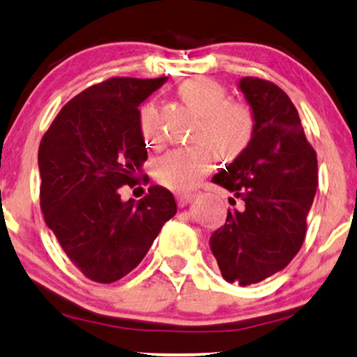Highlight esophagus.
<instances>
[{
    "label": "esophagus",
    "instance_id": "1",
    "mask_svg": "<svg viewBox=\"0 0 357 357\" xmlns=\"http://www.w3.org/2000/svg\"><path fill=\"white\" fill-rule=\"evenodd\" d=\"M193 199H195V195H193V193H177V204H178V206H182V208L190 204Z\"/></svg>",
    "mask_w": 357,
    "mask_h": 357
}]
</instances>
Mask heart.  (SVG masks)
<instances>
[{"label": "heart", "mask_w": 357, "mask_h": 357, "mask_svg": "<svg viewBox=\"0 0 357 357\" xmlns=\"http://www.w3.org/2000/svg\"><path fill=\"white\" fill-rule=\"evenodd\" d=\"M183 102L200 116L192 132L195 144L167 152L155 162L157 182L170 190L188 192L213 169L215 153L225 162L238 158L250 147L257 129L253 109L231 100L227 87L208 77H192L178 86ZM139 129L151 145L164 142V124L155 100L139 111Z\"/></svg>", "instance_id": "obj_1"}]
</instances>
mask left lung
<instances>
[{
	"mask_svg": "<svg viewBox=\"0 0 357 357\" xmlns=\"http://www.w3.org/2000/svg\"><path fill=\"white\" fill-rule=\"evenodd\" d=\"M257 129L250 147L212 178L235 193L225 225L210 246L228 283L248 286L288 265L306 236L318 188V158L288 94L270 81L243 77ZM230 205H236L230 199Z\"/></svg>",
	"mask_w": 357,
	"mask_h": 357,
	"instance_id": "1",
	"label": "left lung"
}]
</instances>
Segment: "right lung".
Returning <instances> with one entry per match:
<instances>
[{
	"instance_id": "add662e5",
	"label": "right lung",
	"mask_w": 357,
	"mask_h": 357,
	"mask_svg": "<svg viewBox=\"0 0 357 357\" xmlns=\"http://www.w3.org/2000/svg\"><path fill=\"white\" fill-rule=\"evenodd\" d=\"M167 77H111L73 98L39 144V200L44 222L86 278L114 283L142 261L167 220L174 195L149 187L139 202L121 200V188L140 180L147 149L139 105Z\"/></svg>"
}]
</instances>
